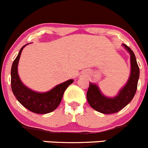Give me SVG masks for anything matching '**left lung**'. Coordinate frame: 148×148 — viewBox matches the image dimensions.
<instances>
[{
    "mask_svg": "<svg viewBox=\"0 0 148 148\" xmlns=\"http://www.w3.org/2000/svg\"><path fill=\"white\" fill-rule=\"evenodd\" d=\"M125 49L131 55V75L125 86L120 91L119 94L113 99L107 98L101 94L99 88L90 82L87 92L88 103L93 109L103 114H113L123 109L133 99L136 89L139 77V69L136 63V57L133 51L125 45Z\"/></svg>",
    "mask_w": 148,
    "mask_h": 148,
    "instance_id": "1",
    "label": "left lung"
}]
</instances>
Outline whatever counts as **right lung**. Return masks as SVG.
Masks as SVG:
<instances>
[{"mask_svg":"<svg viewBox=\"0 0 148 148\" xmlns=\"http://www.w3.org/2000/svg\"><path fill=\"white\" fill-rule=\"evenodd\" d=\"M12 63L11 70V85L14 95L23 107L37 114H47L54 111L60 104L63 93L74 80L69 79L60 84L47 93H37L27 88L22 83L17 73L18 62L23 47Z\"/></svg>","mask_w":148,"mask_h":148,"instance_id":"obj_1","label":"right lung"}]
</instances>
